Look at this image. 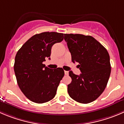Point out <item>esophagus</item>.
<instances>
[{
	"mask_svg": "<svg viewBox=\"0 0 124 124\" xmlns=\"http://www.w3.org/2000/svg\"><path fill=\"white\" fill-rule=\"evenodd\" d=\"M64 74H65V75H68V71L64 70Z\"/></svg>",
	"mask_w": 124,
	"mask_h": 124,
	"instance_id": "esophagus-1",
	"label": "esophagus"
}]
</instances>
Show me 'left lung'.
Listing matches in <instances>:
<instances>
[{
    "label": "left lung",
    "instance_id": "1",
    "mask_svg": "<svg viewBox=\"0 0 124 124\" xmlns=\"http://www.w3.org/2000/svg\"><path fill=\"white\" fill-rule=\"evenodd\" d=\"M73 63H78L81 74L69 71L71 83L68 92L72 99L81 103L93 102L105 89L111 73L109 55L107 49L91 36L64 34Z\"/></svg>",
    "mask_w": 124,
    "mask_h": 124
}]
</instances>
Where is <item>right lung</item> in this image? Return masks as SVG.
<instances>
[{"instance_id":"right-lung-1","label":"right lung","mask_w":124,"mask_h":124,"mask_svg":"<svg viewBox=\"0 0 124 124\" xmlns=\"http://www.w3.org/2000/svg\"><path fill=\"white\" fill-rule=\"evenodd\" d=\"M63 38V33L57 32L36 34L16 54L14 70L17 84L26 97L35 103H46L56 95L64 70L61 68L50 69L43 62L50 59L52 46Z\"/></svg>"}]
</instances>
